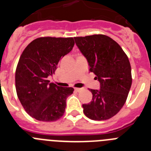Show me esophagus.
<instances>
[{"mask_svg":"<svg viewBox=\"0 0 151 151\" xmlns=\"http://www.w3.org/2000/svg\"><path fill=\"white\" fill-rule=\"evenodd\" d=\"M82 90V88H75V91L77 92H79L81 91Z\"/></svg>","mask_w":151,"mask_h":151,"instance_id":"34e87169","label":"esophagus"}]
</instances>
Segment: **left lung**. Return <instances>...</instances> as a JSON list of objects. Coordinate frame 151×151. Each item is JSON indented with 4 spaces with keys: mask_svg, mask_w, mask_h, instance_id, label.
<instances>
[{
    "mask_svg": "<svg viewBox=\"0 0 151 151\" xmlns=\"http://www.w3.org/2000/svg\"><path fill=\"white\" fill-rule=\"evenodd\" d=\"M86 58L90 71L96 75L100 89H90L92 101L82 104L83 112L92 120H106L121 110L132 85L129 58L118 43L104 35L74 38Z\"/></svg>",
    "mask_w": 151,
    "mask_h": 151,
    "instance_id": "left-lung-1",
    "label": "left lung"
}]
</instances>
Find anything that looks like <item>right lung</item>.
Returning <instances> with one entry per match:
<instances>
[{"label":"right lung","mask_w":151,"mask_h":151,"mask_svg":"<svg viewBox=\"0 0 151 151\" xmlns=\"http://www.w3.org/2000/svg\"><path fill=\"white\" fill-rule=\"evenodd\" d=\"M74 44L73 38H38L22 52L16 70V89L26 113L37 120L54 122L63 115L74 89L57 86L47 78Z\"/></svg>","instance_id":"obj_1"}]
</instances>
